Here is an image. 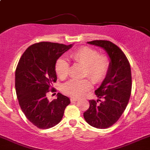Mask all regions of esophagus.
Segmentation results:
<instances>
[{"mask_svg": "<svg viewBox=\"0 0 150 150\" xmlns=\"http://www.w3.org/2000/svg\"><path fill=\"white\" fill-rule=\"evenodd\" d=\"M70 100H71V102H78L79 99H78V98H70Z\"/></svg>", "mask_w": 150, "mask_h": 150, "instance_id": "34e87169", "label": "esophagus"}]
</instances>
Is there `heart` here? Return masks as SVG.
<instances>
[{"label":"heart","instance_id":"b5f03b06","mask_svg":"<svg viewBox=\"0 0 150 150\" xmlns=\"http://www.w3.org/2000/svg\"><path fill=\"white\" fill-rule=\"evenodd\" d=\"M70 57L75 63L84 66L83 78H90L94 83H99L105 79L110 68V60L107 55L99 54L98 51L90 47L83 46L70 54ZM55 72L60 79H65L69 75V64L65 57H60L55 63ZM93 87L88 78L83 80L69 81L62 87L66 95L73 98L83 96Z\"/></svg>","mask_w":150,"mask_h":150}]
</instances>
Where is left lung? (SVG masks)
<instances>
[{"label": "left lung", "instance_id": "obj_1", "mask_svg": "<svg viewBox=\"0 0 150 150\" xmlns=\"http://www.w3.org/2000/svg\"><path fill=\"white\" fill-rule=\"evenodd\" d=\"M88 44L101 47L110 58V68L95 93L98 100H90L83 113L85 120L93 127L107 129L118 120L129 103L132 92V73L127 57L122 50L107 40H93Z\"/></svg>", "mask_w": 150, "mask_h": 150}]
</instances>
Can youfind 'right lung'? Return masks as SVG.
<instances>
[{
    "label": "right lung",
    "instance_id": "obj_1",
    "mask_svg": "<svg viewBox=\"0 0 150 150\" xmlns=\"http://www.w3.org/2000/svg\"><path fill=\"white\" fill-rule=\"evenodd\" d=\"M72 45L41 42L30 45L20 58L16 69V90L21 110L39 129L52 128L61 121L69 98L63 94L50 102L47 93L57 81L54 66Z\"/></svg>",
    "mask_w": 150,
    "mask_h": 150
}]
</instances>
